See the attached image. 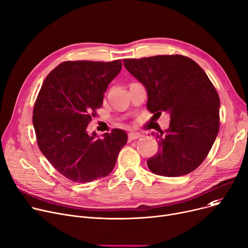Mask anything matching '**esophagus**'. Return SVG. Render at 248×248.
Segmentation results:
<instances>
[{
    "label": "esophagus",
    "instance_id": "obj_1",
    "mask_svg": "<svg viewBox=\"0 0 248 248\" xmlns=\"http://www.w3.org/2000/svg\"><path fill=\"white\" fill-rule=\"evenodd\" d=\"M141 137H142V135L140 134V133H137V132L128 134V140H138V139H140Z\"/></svg>",
    "mask_w": 248,
    "mask_h": 248
}]
</instances>
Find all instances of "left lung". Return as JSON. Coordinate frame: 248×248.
I'll list each match as a JSON object with an SVG mask.
<instances>
[{
  "instance_id": "8db88e82",
  "label": "left lung",
  "mask_w": 248,
  "mask_h": 248,
  "mask_svg": "<svg viewBox=\"0 0 248 248\" xmlns=\"http://www.w3.org/2000/svg\"><path fill=\"white\" fill-rule=\"evenodd\" d=\"M125 69L145 86L148 109L170 114V126L157 134L159 150L147 165L165 177L197 169L219 132L220 99L205 71L182 55L124 59Z\"/></svg>"
}]
</instances>
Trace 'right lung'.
Returning <instances> with one entry per match:
<instances>
[{
	"instance_id": "add662e5",
	"label": "right lung",
	"mask_w": 248,
	"mask_h": 248,
	"mask_svg": "<svg viewBox=\"0 0 248 248\" xmlns=\"http://www.w3.org/2000/svg\"><path fill=\"white\" fill-rule=\"evenodd\" d=\"M122 65V60L65 61L42 84L33 110L38 146L49 163L71 181L87 183L109 175L126 144L124 129L114 128L102 139L86 129Z\"/></svg>"
}]
</instances>
